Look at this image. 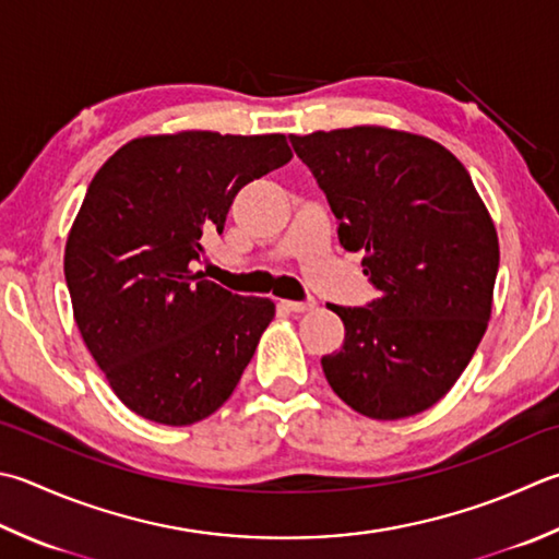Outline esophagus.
<instances>
[{
  "mask_svg": "<svg viewBox=\"0 0 559 559\" xmlns=\"http://www.w3.org/2000/svg\"><path fill=\"white\" fill-rule=\"evenodd\" d=\"M284 307L294 313H304V311H313L316 309V301L307 299V301H284Z\"/></svg>",
  "mask_w": 559,
  "mask_h": 559,
  "instance_id": "1",
  "label": "esophagus"
}]
</instances>
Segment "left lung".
I'll return each instance as SVG.
<instances>
[{"label": "left lung", "instance_id": "left-lung-1", "mask_svg": "<svg viewBox=\"0 0 559 559\" xmlns=\"http://www.w3.org/2000/svg\"><path fill=\"white\" fill-rule=\"evenodd\" d=\"M362 252L379 299L333 307L345 323L323 374L347 406L377 420L440 402L487 331L499 238L472 177L443 145L382 126L289 135Z\"/></svg>", "mask_w": 559, "mask_h": 559}]
</instances>
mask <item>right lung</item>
<instances>
[{
  "instance_id": "1",
  "label": "right lung",
  "mask_w": 559,
  "mask_h": 559,
  "mask_svg": "<svg viewBox=\"0 0 559 559\" xmlns=\"http://www.w3.org/2000/svg\"><path fill=\"white\" fill-rule=\"evenodd\" d=\"M292 160L282 133L182 131L126 143L87 187L66 246L82 341L133 414L197 424L234 394L275 304L194 262L240 187Z\"/></svg>"
}]
</instances>
